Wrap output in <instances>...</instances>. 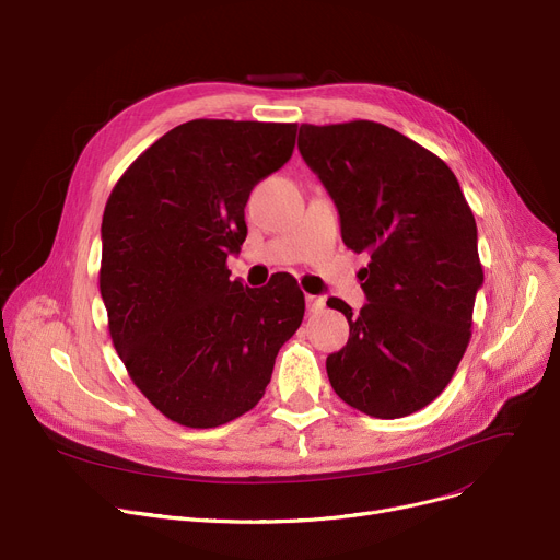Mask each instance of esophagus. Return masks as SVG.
Returning <instances> with one entry per match:
<instances>
[{
	"mask_svg": "<svg viewBox=\"0 0 560 560\" xmlns=\"http://www.w3.org/2000/svg\"><path fill=\"white\" fill-rule=\"evenodd\" d=\"M305 301H307V312L312 314H318L325 307V299H320V295H307Z\"/></svg>",
	"mask_w": 560,
	"mask_h": 560,
	"instance_id": "esophagus-1",
	"label": "esophagus"
}]
</instances>
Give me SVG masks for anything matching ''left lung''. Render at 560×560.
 <instances>
[{"label": "left lung", "instance_id": "1", "mask_svg": "<svg viewBox=\"0 0 560 560\" xmlns=\"http://www.w3.org/2000/svg\"><path fill=\"white\" fill-rule=\"evenodd\" d=\"M299 151L339 210L343 244L369 253V303L325 361L337 396L373 418L439 398L462 361L483 284L477 223L456 176L432 151L377 121L303 124Z\"/></svg>", "mask_w": 560, "mask_h": 560}]
</instances>
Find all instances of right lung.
I'll return each instance as SVG.
<instances>
[{
	"mask_svg": "<svg viewBox=\"0 0 560 560\" xmlns=\"http://www.w3.org/2000/svg\"><path fill=\"white\" fill-rule=\"evenodd\" d=\"M295 124L191 119L117 180L102 221L98 289L124 366L170 420L208 430L250 411L299 330L295 280L248 289L228 255L253 187L291 158Z\"/></svg>",
	"mask_w": 560,
	"mask_h": 560,
	"instance_id": "obj_1",
	"label": "right lung"
}]
</instances>
